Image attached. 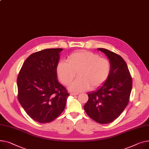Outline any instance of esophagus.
Masks as SVG:
<instances>
[{
  "label": "esophagus",
  "mask_w": 149,
  "mask_h": 149,
  "mask_svg": "<svg viewBox=\"0 0 149 149\" xmlns=\"http://www.w3.org/2000/svg\"><path fill=\"white\" fill-rule=\"evenodd\" d=\"M70 95H72V96H74V95H78V93H73V92H71V93H70Z\"/></svg>",
  "instance_id": "34e87169"
}]
</instances>
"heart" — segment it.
<instances>
[{"label":"heart","instance_id":"obj_1","mask_svg":"<svg viewBox=\"0 0 149 149\" xmlns=\"http://www.w3.org/2000/svg\"><path fill=\"white\" fill-rule=\"evenodd\" d=\"M58 78L63 84L71 82L77 73L78 78L69 88L74 92H82L96 88L104 84L111 72V64L107 59L88 51L74 53L68 57V62L61 61L56 68Z\"/></svg>","mask_w":149,"mask_h":149}]
</instances>
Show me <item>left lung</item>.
Masks as SVG:
<instances>
[{
    "label": "left lung",
    "mask_w": 149,
    "mask_h": 149,
    "mask_svg": "<svg viewBox=\"0 0 149 149\" xmlns=\"http://www.w3.org/2000/svg\"><path fill=\"white\" fill-rule=\"evenodd\" d=\"M104 53L111 64V72L97 90L88 92L84 106L87 114L95 122L107 124L113 122L125 110L130 101L132 81L127 66L119 55L105 48Z\"/></svg>",
    "instance_id": "left-lung-1"
}]
</instances>
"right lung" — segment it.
<instances>
[{"label":"right lung","instance_id":"right-lung-1","mask_svg":"<svg viewBox=\"0 0 149 149\" xmlns=\"http://www.w3.org/2000/svg\"><path fill=\"white\" fill-rule=\"evenodd\" d=\"M63 48L30 55L17 77L18 99L26 113L39 123L54 120L65 110L69 94L57 80L56 68Z\"/></svg>","mask_w":149,"mask_h":149}]
</instances>
